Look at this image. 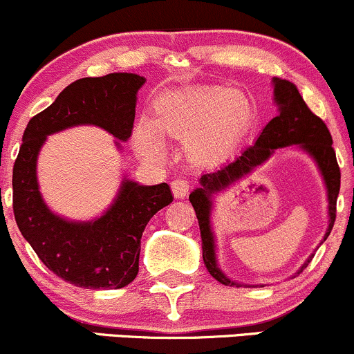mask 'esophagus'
I'll return each instance as SVG.
<instances>
[{
    "mask_svg": "<svg viewBox=\"0 0 354 354\" xmlns=\"http://www.w3.org/2000/svg\"><path fill=\"white\" fill-rule=\"evenodd\" d=\"M189 187H191V185H189V182L184 180V178H176V180L172 182V192L177 199H184L189 194Z\"/></svg>",
    "mask_w": 354,
    "mask_h": 354,
    "instance_id": "esophagus-1",
    "label": "esophagus"
}]
</instances>
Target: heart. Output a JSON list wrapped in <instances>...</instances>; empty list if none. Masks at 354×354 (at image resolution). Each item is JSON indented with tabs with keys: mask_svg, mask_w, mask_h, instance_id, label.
<instances>
[{
	"mask_svg": "<svg viewBox=\"0 0 354 354\" xmlns=\"http://www.w3.org/2000/svg\"><path fill=\"white\" fill-rule=\"evenodd\" d=\"M252 118L253 106L243 93L219 86L194 87L158 97L153 104V124L138 121L133 142L143 157L160 158V131L174 138H189L196 157H211L227 150L248 128Z\"/></svg>",
	"mask_w": 354,
	"mask_h": 354,
	"instance_id": "b5f03b06",
	"label": "heart"
}]
</instances>
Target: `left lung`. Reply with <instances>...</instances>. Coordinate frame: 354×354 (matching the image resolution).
<instances>
[{
    "mask_svg": "<svg viewBox=\"0 0 354 354\" xmlns=\"http://www.w3.org/2000/svg\"><path fill=\"white\" fill-rule=\"evenodd\" d=\"M273 94H275L279 115L268 121L254 140L253 145L246 147L233 162L226 163L216 172L204 174L201 177V187L191 192V201L194 211H196L197 221H199L201 239H203V258L206 263L207 272L214 277L218 282L224 285H238L219 270L216 261V246L214 234L211 230V211H212V194L223 191L227 185L236 182L238 178L248 176L254 167L261 165L268 160L277 148L297 145L307 155L314 158L317 163L321 176L324 178L326 189H328V209H329V226L326 231L324 239L329 236L336 221V201L341 187V172L336 160V151L333 148V136L326 127L324 121L315 116L300 96L299 89L292 82L285 79H273ZM314 254H310L299 270L302 272L310 263Z\"/></svg>",
    "mask_w": 354,
    "mask_h": 354,
    "instance_id": "left-lung-1",
    "label": "left lung"
}]
</instances>
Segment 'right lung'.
Here are the masks:
<instances>
[{"label":"right lung","instance_id":"obj_1","mask_svg":"<svg viewBox=\"0 0 354 354\" xmlns=\"http://www.w3.org/2000/svg\"><path fill=\"white\" fill-rule=\"evenodd\" d=\"M145 77L115 72L72 82L26 124L13 167V212L18 230L48 270L75 287L121 288L138 273L145 226L174 201L169 184L140 185L123 178L111 207L93 221H69L41 199L37 158L48 135L94 124L127 142L135 121L136 93ZM116 147L120 143L116 142Z\"/></svg>","mask_w":354,"mask_h":354}]
</instances>
